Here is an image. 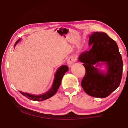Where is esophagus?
I'll return each instance as SVG.
<instances>
[{"label":"esophagus","mask_w":128,"mask_h":128,"mask_svg":"<svg viewBox=\"0 0 128 128\" xmlns=\"http://www.w3.org/2000/svg\"><path fill=\"white\" fill-rule=\"evenodd\" d=\"M76 58L74 56H70V58L68 60V62H67V63L68 65V66L69 67H71L72 66V65L74 64V62H76Z\"/></svg>","instance_id":"1"}]
</instances>
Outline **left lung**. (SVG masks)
I'll use <instances>...</instances> for the list:
<instances>
[{"mask_svg":"<svg viewBox=\"0 0 128 128\" xmlns=\"http://www.w3.org/2000/svg\"><path fill=\"white\" fill-rule=\"evenodd\" d=\"M88 51L80 54L78 60L83 62L86 74L81 86L90 96L104 98L118 88L123 73V62L118 46L104 32H94L89 37ZM105 64L106 72L98 67Z\"/></svg>","mask_w":128,"mask_h":128,"instance_id":"obj_1","label":"left lung"}]
</instances>
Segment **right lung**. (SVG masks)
Instances as JSON below:
<instances>
[{
	"label": "right lung",
	"instance_id": "1",
	"mask_svg": "<svg viewBox=\"0 0 128 128\" xmlns=\"http://www.w3.org/2000/svg\"><path fill=\"white\" fill-rule=\"evenodd\" d=\"M20 40L21 39H19L16 42L14 47L20 42ZM68 67L66 66H62L59 68V69L57 70L55 76H54L53 83L52 86V88L50 89V90H49L48 92L44 94L40 95H33L28 93H25V92L21 91H20V92L29 100H34V101H42V100H44L50 98L53 96L56 93L57 91L58 90L59 87L61 85L62 78H63L65 74L68 71Z\"/></svg>",
	"mask_w": 128,
	"mask_h": 128
}]
</instances>
